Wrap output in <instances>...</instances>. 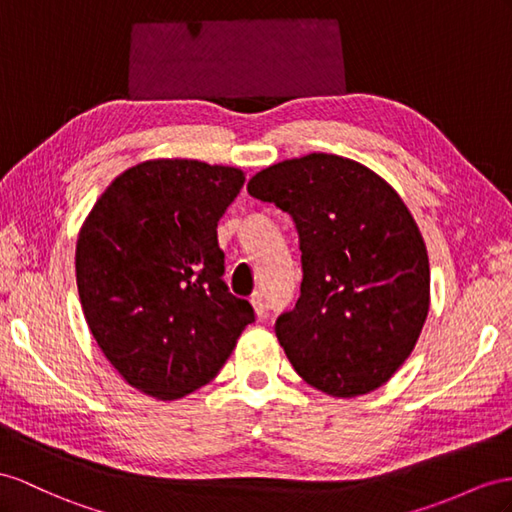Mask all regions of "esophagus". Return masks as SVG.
<instances>
[{
  "label": "esophagus",
  "instance_id": "esophagus-1",
  "mask_svg": "<svg viewBox=\"0 0 512 512\" xmlns=\"http://www.w3.org/2000/svg\"><path fill=\"white\" fill-rule=\"evenodd\" d=\"M251 305H253V309H255V313H257L259 318L264 316V311H266V300H264V294H261V292H253V294H251Z\"/></svg>",
  "mask_w": 512,
  "mask_h": 512
}]
</instances>
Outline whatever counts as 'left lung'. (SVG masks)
<instances>
[{
  "instance_id": "obj_1",
  "label": "left lung",
  "mask_w": 512,
  "mask_h": 512,
  "mask_svg": "<svg viewBox=\"0 0 512 512\" xmlns=\"http://www.w3.org/2000/svg\"><path fill=\"white\" fill-rule=\"evenodd\" d=\"M248 194L298 231L300 298L274 322L294 370L335 398L385 385L430 303L426 244L396 190L348 157L309 153L261 170Z\"/></svg>"
}]
</instances>
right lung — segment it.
Masks as SVG:
<instances>
[{"label": "right lung", "instance_id": "right-lung-1", "mask_svg": "<svg viewBox=\"0 0 512 512\" xmlns=\"http://www.w3.org/2000/svg\"><path fill=\"white\" fill-rule=\"evenodd\" d=\"M242 186L231 166L142 162L110 183L77 238L88 329L125 381L153 398L212 381L255 322L222 279L216 231Z\"/></svg>", "mask_w": 512, "mask_h": 512}]
</instances>
